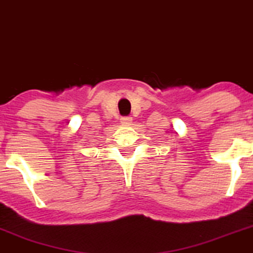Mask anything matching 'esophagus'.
Returning <instances> with one entry per match:
<instances>
[{
    "label": "esophagus",
    "mask_w": 253,
    "mask_h": 253,
    "mask_svg": "<svg viewBox=\"0 0 253 253\" xmlns=\"http://www.w3.org/2000/svg\"><path fill=\"white\" fill-rule=\"evenodd\" d=\"M121 122L124 125H129L132 122V117L131 116H124V117H121Z\"/></svg>",
    "instance_id": "obj_1"
}]
</instances>
